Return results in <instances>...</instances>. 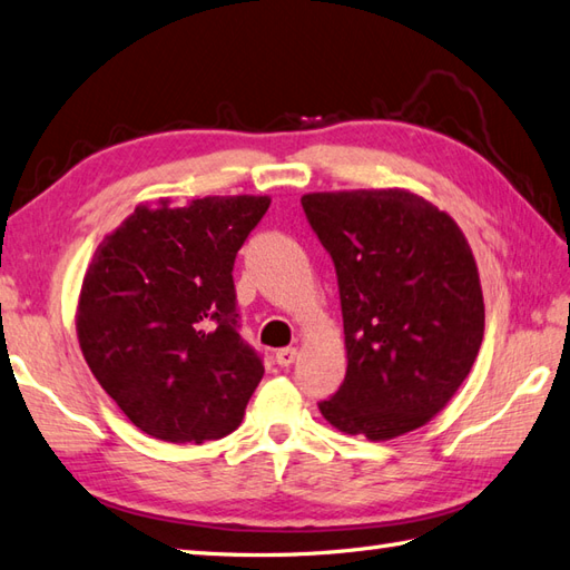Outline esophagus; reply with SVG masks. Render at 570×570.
Listing matches in <instances>:
<instances>
[{
	"mask_svg": "<svg viewBox=\"0 0 570 570\" xmlns=\"http://www.w3.org/2000/svg\"><path fill=\"white\" fill-rule=\"evenodd\" d=\"M297 358V348L295 346H287V348H277L275 351V361L277 365H283V368H287V365H293Z\"/></svg>",
	"mask_w": 570,
	"mask_h": 570,
	"instance_id": "1",
	"label": "esophagus"
}]
</instances>
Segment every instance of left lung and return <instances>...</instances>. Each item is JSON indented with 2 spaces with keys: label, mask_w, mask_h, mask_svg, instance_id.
Wrapping results in <instances>:
<instances>
[{
  "label": "left lung",
  "mask_w": 570,
  "mask_h": 570,
  "mask_svg": "<svg viewBox=\"0 0 570 570\" xmlns=\"http://www.w3.org/2000/svg\"><path fill=\"white\" fill-rule=\"evenodd\" d=\"M332 253L346 377L324 420L387 441L424 426L471 373L483 344L478 265L459 224L402 187L302 195Z\"/></svg>",
  "instance_id": "obj_1"
}]
</instances>
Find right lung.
Listing matches in <instances>:
<instances>
[{
    "mask_svg": "<svg viewBox=\"0 0 570 570\" xmlns=\"http://www.w3.org/2000/svg\"><path fill=\"white\" fill-rule=\"evenodd\" d=\"M265 195L138 205L87 265L75 328L97 383L144 434L202 444L232 434L263 377L238 336L234 261Z\"/></svg>",
    "mask_w": 570,
    "mask_h": 570,
    "instance_id": "right-lung-1",
    "label": "right lung"
}]
</instances>
